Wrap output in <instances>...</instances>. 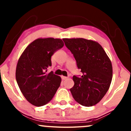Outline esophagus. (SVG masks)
Instances as JSON below:
<instances>
[{
	"label": "esophagus",
	"mask_w": 131,
	"mask_h": 131,
	"mask_svg": "<svg viewBox=\"0 0 131 131\" xmlns=\"http://www.w3.org/2000/svg\"><path fill=\"white\" fill-rule=\"evenodd\" d=\"M61 79H63V80H64V79H67V78H68V77H66V76H61Z\"/></svg>",
	"instance_id": "34e87169"
}]
</instances>
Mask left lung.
<instances>
[{
  "label": "left lung",
  "mask_w": 131,
  "mask_h": 131,
  "mask_svg": "<svg viewBox=\"0 0 131 131\" xmlns=\"http://www.w3.org/2000/svg\"><path fill=\"white\" fill-rule=\"evenodd\" d=\"M73 54L81 76H73L74 85L70 89L79 104L91 106L105 96L112 80V64L102 47L97 42L83 38L63 39Z\"/></svg>",
  "instance_id": "8db88e82"
}]
</instances>
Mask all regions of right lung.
<instances>
[{"label": "right lung", "instance_id": "1", "mask_svg": "<svg viewBox=\"0 0 131 131\" xmlns=\"http://www.w3.org/2000/svg\"><path fill=\"white\" fill-rule=\"evenodd\" d=\"M64 46L60 39L39 38L23 52L16 69V80L24 97L37 106L52 100L60 85L61 78L47 69L52 66L51 57Z\"/></svg>", "mask_w": 131, "mask_h": 131}]
</instances>
